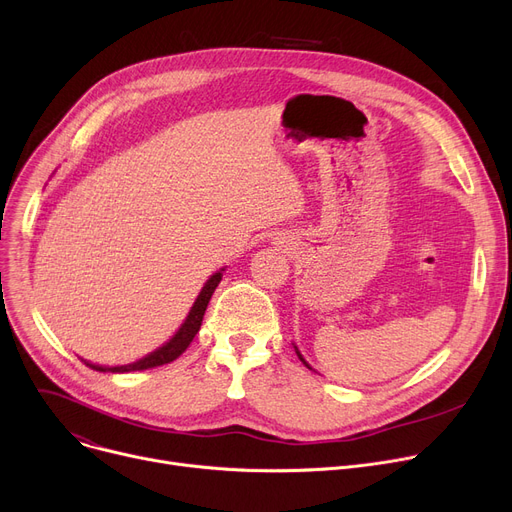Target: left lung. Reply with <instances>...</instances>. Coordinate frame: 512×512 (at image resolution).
I'll return each instance as SVG.
<instances>
[{
    "instance_id": "obj_1",
    "label": "left lung",
    "mask_w": 512,
    "mask_h": 512,
    "mask_svg": "<svg viewBox=\"0 0 512 512\" xmlns=\"http://www.w3.org/2000/svg\"><path fill=\"white\" fill-rule=\"evenodd\" d=\"M294 350H296V354H298V358H300V360H302V362H304V364H306V360H304V358H302V354H300V352H298V348H296V346H294ZM306 366H309V364H306ZM309 368H311V366H309Z\"/></svg>"
}]
</instances>
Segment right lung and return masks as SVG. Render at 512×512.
<instances>
[{"label": "right lung", "instance_id": "add662e5", "mask_svg": "<svg viewBox=\"0 0 512 512\" xmlns=\"http://www.w3.org/2000/svg\"><path fill=\"white\" fill-rule=\"evenodd\" d=\"M222 271H224V269H220L218 274H214V276L206 282V286L201 288V292H199V296L195 298V302H193V306H191V311H189L185 323L179 327V331H177L173 337H170L162 348L154 350L152 354H148L146 358H142V360H138V362H133V364H123V366H98V364H90V362H86V360H84V364L90 366L92 370H98V372H131V370H148V368L162 366V364H168V362L177 360V358L189 348V344L193 342V337L197 335V331H199V327H201V321H203V313H206L208 302H210L214 290L218 288V284H220V280H222Z\"/></svg>", "mask_w": 512, "mask_h": 512}]
</instances>
